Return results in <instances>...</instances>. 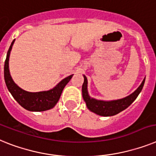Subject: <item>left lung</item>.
<instances>
[{
	"label": "left lung",
	"instance_id": "obj_1",
	"mask_svg": "<svg viewBox=\"0 0 156 156\" xmlns=\"http://www.w3.org/2000/svg\"><path fill=\"white\" fill-rule=\"evenodd\" d=\"M83 77H84V82L82 84V97H83V99L86 102V106H87L89 110H90L91 112L102 116H114V115L117 114V113L128 108L136 99L140 93L141 92L143 87H144L145 82L144 78V79L141 82L140 86H139L133 94H131L130 95L125 97V98L117 99V100L103 101L98 100V99H95V98H91L90 96L88 88H87L88 81H87V78L84 74H83Z\"/></svg>",
	"mask_w": 156,
	"mask_h": 156
}]
</instances>
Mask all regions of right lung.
I'll use <instances>...</instances> for the list:
<instances>
[{"label": "right lung", "mask_w": 156, "mask_h": 156, "mask_svg": "<svg viewBox=\"0 0 156 156\" xmlns=\"http://www.w3.org/2000/svg\"><path fill=\"white\" fill-rule=\"evenodd\" d=\"M15 40L12 42L11 45L7 52V56L5 62L4 67V76L5 81L9 91L11 93L12 97L23 108L31 112H42V111L49 110L54 108L55 105L59 100L64 87L70 82L73 74L63 78L54 88L47 91L40 92H28L23 90L14 82L12 78L9 71V56Z\"/></svg>", "instance_id": "right-lung-1"}]
</instances>
